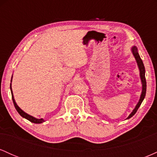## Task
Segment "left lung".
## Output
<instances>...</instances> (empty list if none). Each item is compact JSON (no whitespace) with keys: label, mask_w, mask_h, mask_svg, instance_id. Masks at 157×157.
Segmentation results:
<instances>
[{"label":"left lung","mask_w":157,"mask_h":157,"mask_svg":"<svg viewBox=\"0 0 157 157\" xmlns=\"http://www.w3.org/2000/svg\"><path fill=\"white\" fill-rule=\"evenodd\" d=\"M131 52H132L133 55L134 56L135 60L136 61V63H137L139 70H140V79H141V82H142V93L141 95H140V98L139 100L138 103L136 104V105L135 106L134 109L133 110L132 112H131L129 116L128 117V119H130L131 117H132L136 113V111L140 107L141 103L143 101V100L145 99V94H146V80H145V66H144L143 62H142V59L140 58V56L138 53V50L136 46H134L132 48H131Z\"/></svg>","instance_id":"obj_1"}]
</instances>
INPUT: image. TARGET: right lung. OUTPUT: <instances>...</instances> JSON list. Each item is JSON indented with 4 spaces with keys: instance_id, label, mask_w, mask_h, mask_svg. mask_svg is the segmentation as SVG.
<instances>
[{
    "instance_id": "obj_1",
    "label": "right lung",
    "mask_w": 157,
    "mask_h": 157,
    "mask_svg": "<svg viewBox=\"0 0 157 157\" xmlns=\"http://www.w3.org/2000/svg\"><path fill=\"white\" fill-rule=\"evenodd\" d=\"M12 79H11V82H12ZM10 89H11V93H12V101H13L14 105H15V109H16V110H17V112L19 113V114L21 115V116L22 117L26 119V120H28L29 121L33 122V123H36V124L43 123V122H45V120L43 118H41V119L35 118V117H34L31 116V115H29V114H28V113H26V112H24V111H23V110L21 109V108H20L19 106L17 105V103H16V102H15V98H14L13 93H12V83H10Z\"/></svg>"
}]
</instances>
